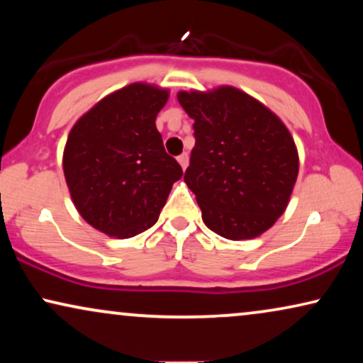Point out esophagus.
<instances>
[{"mask_svg": "<svg viewBox=\"0 0 363 363\" xmlns=\"http://www.w3.org/2000/svg\"><path fill=\"white\" fill-rule=\"evenodd\" d=\"M177 160H178V163H180V165H182L183 170H185V168L188 167V153H182V155L178 157Z\"/></svg>", "mask_w": 363, "mask_h": 363, "instance_id": "esophagus-1", "label": "esophagus"}]
</instances>
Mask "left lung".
I'll use <instances>...</instances> for the list:
<instances>
[{
    "instance_id": "1",
    "label": "left lung",
    "mask_w": 363,
    "mask_h": 363,
    "mask_svg": "<svg viewBox=\"0 0 363 363\" xmlns=\"http://www.w3.org/2000/svg\"><path fill=\"white\" fill-rule=\"evenodd\" d=\"M195 123L185 183L205 225L226 240H251L274 225L294 188L299 157L279 117L240 89L178 92Z\"/></svg>"
}]
</instances>
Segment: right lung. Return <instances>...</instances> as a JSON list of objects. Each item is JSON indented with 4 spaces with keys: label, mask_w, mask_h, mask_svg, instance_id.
Returning <instances> with one entry per match:
<instances>
[{
    "label": "right lung",
    "mask_w": 363,
    "mask_h": 363,
    "mask_svg": "<svg viewBox=\"0 0 363 363\" xmlns=\"http://www.w3.org/2000/svg\"><path fill=\"white\" fill-rule=\"evenodd\" d=\"M168 91L135 82L79 118L64 148V177L77 211L96 230L132 238L153 226L183 175L155 127Z\"/></svg>",
    "instance_id": "obj_1"
}]
</instances>
